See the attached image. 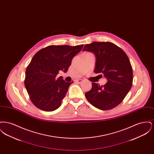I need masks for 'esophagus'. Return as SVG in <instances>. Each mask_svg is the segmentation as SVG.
<instances>
[{
  "label": "esophagus",
  "instance_id": "34e87169",
  "mask_svg": "<svg viewBox=\"0 0 154 154\" xmlns=\"http://www.w3.org/2000/svg\"><path fill=\"white\" fill-rule=\"evenodd\" d=\"M75 82H77V83H79V84H81V83H82V82H83V80H81V79H79V80H75Z\"/></svg>",
  "mask_w": 154,
  "mask_h": 154
}]
</instances>
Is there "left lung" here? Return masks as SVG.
Masks as SVG:
<instances>
[{"mask_svg": "<svg viewBox=\"0 0 154 154\" xmlns=\"http://www.w3.org/2000/svg\"><path fill=\"white\" fill-rule=\"evenodd\" d=\"M82 51L94 54V72L102 73L107 80L102 86L92 83L91 89L85 93L88 102L100 110L116 107L122 102L132 86L133 71L127 55L121 48L109 42L86 44Z\"/></svg>", "mask_w": 154, "mask_h": 154, "instance_id": "obj_1", "label": "left lung"}]
</instances>
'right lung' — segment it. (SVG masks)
Instances as JSON below:
<instances>
[{"instance_id":"obj_1","label":"right lung","mask_w":154,"mask_h":154,"mask_svg":"<svg viewBox=\"0 0 154 154\" xmlns=\"http://www.w3.org/2000/svg\"><path fill=\"white\" fill-rule=\"evenodd\" d=\"M84 45H49L37 52L28 66L25 86L30 100L40 110L52 111L60 107L69 86L60 76L59 70L67 72L72 59Z\"/></svg>"}]
</instances>
